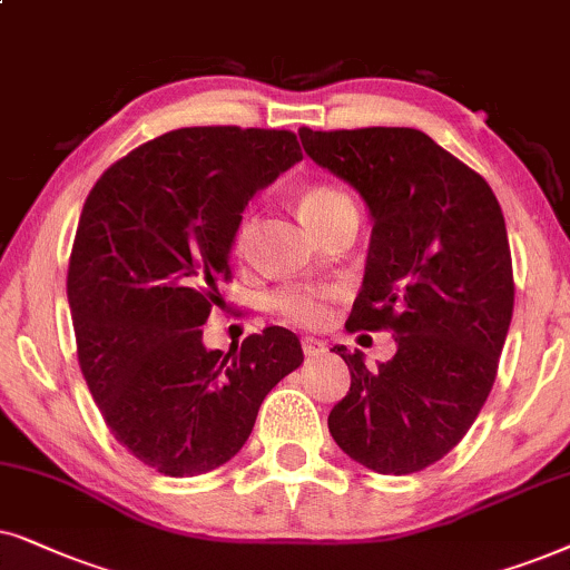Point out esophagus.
<instances>
[{"mask_svg":"<svg viewBox=\"0 0 570 570\" xmlns=\"http://www.w3.org/2000/svg\"><path fill=\"white\" fill-rule=\"evenodd\" d=\"M325 341H321V338H313V336H305L302 338V352H305V356H317V354H323L325 352Z\"/></svg>","mask_w":570,"mask_h":570,"instance_id":"obj_1","label":"esophagus"}]
</instances>
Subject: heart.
<instances>
[{
    "instance_id": "heart-1",
    "label": "heart",
    "mask_w": 570,
    "mask_h": 570,
    "mask_svg": "<svg viewBox=\"0 0 570 570\" xmlns=\"http://www.w3.org/2000/svg\"><path fill=\"white\" fill-rule=\"evenodd\" d=\"M352 206V200L336 187L315 185L307 187L299 197V210L307 218V224L315 232H321L341 208ZM255 234V216H245L234 232V249L237 253H247L249 239ZM341 294L338 284H294L284 286V289L273 294L271 305L276 313L294 325H305V328H315L323 325L331 317V305Z\"/></svg>"
}]
</instances>
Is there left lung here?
<instances>
[{
  "instance_id": "1",
  "label": "left lung",
  "mask_w": 570,
  "mask_h": 570,
  "mask_svg": "<svg viewBox=\"0 0 570 570\" xmlns=\"http://www.w3.org/2000/svg\"><path fill=\"white\" fill-rule=\"evenodd\" d=\"M299 140L373 218L346 331L396 336V354L377 367L333 346L352 385L328 430L373 472H420L466 435L495 383L513 315L503 210L480 174L412 127H302Z\"/></svg>"
}]
</instances>
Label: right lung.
<instances>
[{"label":"right lung","mask_w":570,"mask_h":570,"mask_svg":"<svg viewBox=\"0 0 570 570\" xmlns=\"http://www.w3.org/2000/svg\"><path fill=\"white\" fill-rule=\"evenodd\" d=\"M297 161L294 132L181 127L106 169L82 206L67 271L80 370L111 435L166 476L237 456L305 360L278 325L226 354L203 344L242 210Z\"/></svg>","instance_id":"obj_1"}]
</instances>
